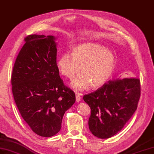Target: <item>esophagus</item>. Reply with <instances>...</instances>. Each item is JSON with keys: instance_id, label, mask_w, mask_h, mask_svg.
Returning <instances> with one entry per match:
<instances>
[{"instance_id": "obj_1", "label": "esophagus", "mask_w": 154, "mask_h": 154, "mask_svg": "<svg viewBox=\"0 0 154 154\" xmlns=\"http://www.w3.org/2000/svg\"><path fill=\"white\" fill-rule=\"evenodd\" d=\"M75 96H76V101L77 102H79L81 100V94L79 93H75Z\"/></svg>"}]
</instances>
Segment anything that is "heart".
<instances>
[{
	"instance_id": "b5f03b06",
	"label": "heart",
	"mask_w": 154,
	"mask_h": 154,
	"mask_svg": "<svg viewBox=\"0 0 154 154\" xmlns=\"http://www.w3.org/2000/svg\"><path fill=\"white\" fill-rule=\"evenodd\" d=\"M116 65V58L112 51L96 43L86 42L74 47L72 55L64 54L58 58L57 68L62 75L72 79L71 86L77 90H84L90 86L97 88L111 77Z\"/></svg>"
}]
</instances>
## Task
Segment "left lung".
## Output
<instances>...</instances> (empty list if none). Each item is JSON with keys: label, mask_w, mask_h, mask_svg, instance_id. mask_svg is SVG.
Segmentation results:
<instances>
[{"label": "left lung", "mask_w": 154, "mask_h": 154, "mask_svg": "<svg viewBox=\"0 0 154 154\" xmlns=\"http://www.w3.org/2000/svg\"><path fill=\"white\" fill-rule=\"evenodd\" d=\"M140 80L118 78L83 97L91 109L88 126L94 136L108 139L124 128L137 109Z\"/></svg>", "instance_id": "obj_1"}]
</instances>
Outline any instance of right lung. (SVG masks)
Returning <instances> with one entry per match:
<instances>
[{
  "mask_svg": "<svg viewBox=\"0 0 154 154\" xmlns=\"http://www.w3.org/2000/svg\"><path fill=\"white\" fill-rule=\"evenodd\" d=\"M56 39L37 34L25 38L11 79L21 116L35 133L44 137L58 133L64 113L75 102V94L59 75Z\"/></svg>",
  "mask_w": 154,
  "mask_h": 154,
  "instance_id": "add662e5",
  "label": "right lung"
}]
</instances>
